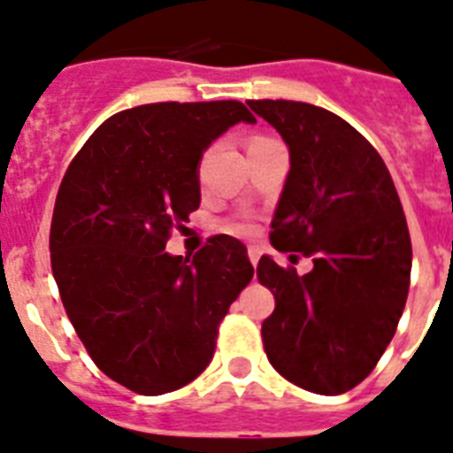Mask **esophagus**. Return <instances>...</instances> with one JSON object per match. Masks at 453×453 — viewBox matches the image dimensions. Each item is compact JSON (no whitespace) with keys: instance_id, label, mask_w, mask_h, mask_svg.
Here are the masks:
<instances>
[{"instance_id":"obj_1","label":"esophagus","mask_w":453,"mask_h":453,"mask_svg":"<svg viewBox=\"0 0 453 453\" xmlns=\"http://www.w3.org/2000/svg\"><path fill=\"white\" fill-rule=\"evenodd\" d=\"M249 260H250V265H253V267H256L257 262H260V249H257V246H250V249H249Z\"/></svg>"}]
</instances>
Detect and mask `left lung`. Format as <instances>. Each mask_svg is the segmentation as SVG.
<instances>
[{
  "mask_svg": "<svg viewBox=\"0 0 453 453\" xmlns=\"http://www.w3.org/2000/svg\"><path fill=\"white\" fill-rule=\"evenodd\" d=\"M249 105L290 151L269 242L313 256L303 276L260 257L257 279L276 299L265 352L292 385L336 396L373 371L396 332L412 269L408 223L385 161L348 121L302 101Z\"/></svg>",
  "mask_w": 453,
  "mask_h": 453,
  "instance_id": "8db88e82",
  "label": "left lung"
}]
</instances>
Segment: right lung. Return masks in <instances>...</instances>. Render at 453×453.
Listing matches in <instances>:
<instances>
[{
    "instance_id": "add662e5",
    "label": "right lung",
    "mask_w": 453,
    "mask_h": 453,
    "mask_svg": "<svg viewBox=\"0 0 453 453\" xmlns=\"http://www.w3.org/2000/svg\"><path fill=\"white\" fill-rule=\"evenodd\" d=\"M239 101L147 104L110 117L64 174L50 226L68 320L110 380L142 396L188 385L214 357L219 322L253 279L246 246L209 239L193 260L165 242L200 207V161Z\"/></svg>"
}]
</instances>
